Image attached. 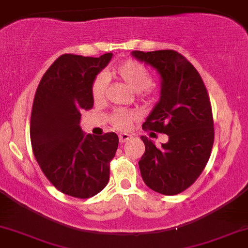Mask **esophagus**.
Segmentation results:
<instances>
[{
	"instance_id": "obj_1",
	"label": "esophagus",
	"mask_w": 248,
	"mask_h": 248,
	"mask_svg": "<svg viewBox=\"0 0 248 248\" xmlns=\"http://www.w3.org/2000/svg\"><path fill=\"white\" fill-rule=\"evenodd\" d=\"M130 138H132V135H129V134H127V133L119 134V140H120L121 143H124V142H127Z\"/></svg>"
}]
</instances>
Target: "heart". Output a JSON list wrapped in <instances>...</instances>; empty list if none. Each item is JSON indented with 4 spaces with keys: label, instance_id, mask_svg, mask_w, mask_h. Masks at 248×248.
<instances>
[{
    "label": "heart",
    "instance_id": "obj_1",
    "mask_svg": "<svg viewBox=\"0 0 248 248\" xmlns=\"http://www.w3.org/2000/svg\"><path fill=\"white\" fill-rule=\"evenodd\" d=\"M116 78L124 81L127 86L138 92L139 98L143 101H154L158 95V90L152 85L153 76L150 71L141 62L135 61H126L113 70ZM108 79L104 73H99L93 79L91 86V94L94 102H102L106 99ZM140 119L136 110H128L118 108L110 114L109 122L115 129L128 130L132 128L134 122Z\"/></svg>",
    "mask_w": 248,
    "mask_h": 248
}]
</instances>
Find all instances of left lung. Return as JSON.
Masks as SVG:
<instances>
[{
	"instance_id": "1",
	"label": "left lung",
	"mask_w": 248,
	"mask_h": 248,
	"mask_svg": "<svg viewBox=\"0 0 248 248\" xmlns=\"http://www.w3.org/2000/svg\"><path fill=\"white\" fill-rule=\"evenodd\" d=\"M133 56L162 77L161 100L142 128L169 138L156 147L141 136L146 146L139 161L141 176L154 191L178 195L197 181L212 152L215 127L207 90L198 71L177 51H134Z\"/></svg>"
}]
</instances>
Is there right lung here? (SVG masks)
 <instances>
[{
  "instance_id": "right-lung-1",
  "label": "right lung",
  "mask_w": 248,
  "mask_h": 248,
  "mask_svg": "<svg viewBox=\"0 0 248 248\" xmlns=\"http://www.w3.org/2000/svg\"><path fill=\"white\" fill-rule=\"evenodd\" d=\"M112 56L62 55L44 73L33 98L30 140L37 163L56 189L76 198H91L107 186L118 149L115 133L85 136L79 126L81 110L93 106V79Z\"/></svg>"
}]
</instances>
